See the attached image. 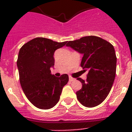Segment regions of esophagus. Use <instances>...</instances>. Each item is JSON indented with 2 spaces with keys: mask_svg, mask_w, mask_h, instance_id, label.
Instances as JSON below:
<instances>
[{
  "mask_svg": "<svg viewBox=\"0 0 132 132\" xmlns=\"http://www.w3.org/2000/svg\"><path fill=\"white\" fill-rule=\"evenodd\" d=\"M69 81H75V79L72 78V77H69Z\"/></svg>",
  "mask_w": 132,
  "mask_h": 132,
  "instance_id": "obj_1",
  "label": "esophagus"
}]
</instances>
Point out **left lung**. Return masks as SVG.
<instances>
[{
  "instance_id": "1",
  "label": "left lung",
  "mask_w": 132,
  "mask_h": 132,
  "mask_svg": "<svg viewBox=\"0 0 132 132\" xmlns=\"http://www.w3.org/2000/svg\"><path fill=\"white\" fill-rule=\"evenodd\" d=\"M83 55L81 66L88 70L86 81L77 78L82 88L76 92L77 98L87 108L101 104L110 92L117 70L114 48L106 40L96 36H86L69 41L66 44Z\"/></svg>"
}]
</instances>
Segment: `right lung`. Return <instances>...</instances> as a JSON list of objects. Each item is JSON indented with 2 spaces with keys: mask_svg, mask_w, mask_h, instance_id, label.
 <instances>
[{
  "mask_svg": "<svg viewBox=\"0 0 132 132\" xmlns=\"http://www.w3.org/2000/svg\"><path fill=\"white\" fill-rule=\"evenodd\" d=\"M66 42L36 38L20 49L17 66L20 85L27 98L38 108L48 110L55 106L68 83V75L56 77L51 73L55 64L54 53Z\"/></svg>",
  "mask_w": 132,
  "mask_h": 132,
  "instance_id": "obj_1",
  "label": "right lung"
}]
</instances>
